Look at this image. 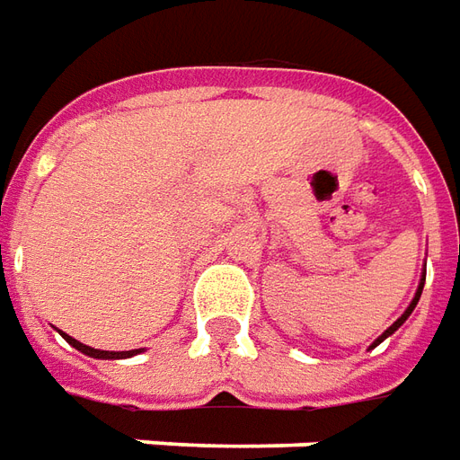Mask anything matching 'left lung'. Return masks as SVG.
Instances as JSON below:
<instances>
[{"label": "left lung", "mask_w": 460, "mask_h": 460, "mask_svg": "<svg viewBox=\"0 0 460 460\" xmlns=\"http://www.w3.org/2000/svg\"><path fill=\"white\" fill-rule=\"evenodd\" d=\"M423 279H426V277H423ZM423 279H421V285H419V292H416V297H413V299H411V305H409V309H406V312H403L402 317H399V319H396V322H394L392 327H389V329H386V332H384V334H381L379 340L374 341V347H376V344H379V341H384V340H386V337H389V334H394V332H396V329L402 327L403 322H406V317H409V314H411V312H413V307H416V302H419V297H421Z\"/></svg>", "instance_id": "left-lung-1"}]
</instances>
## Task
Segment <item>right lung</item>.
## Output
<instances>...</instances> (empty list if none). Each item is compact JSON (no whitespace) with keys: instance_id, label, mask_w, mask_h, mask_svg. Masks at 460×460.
I'll return each mask as SVG.
<instances>
[{"instance_id":"1","label":"right lung","mask_w":460,"mask_h":460,"mask_svg":"<svg viewBox=\"0 0 460 460\" xmlns=\"http://www.w3.org/2000/svg\"><path fill=\"white\" fill-rule=\"evenodd\" d=\"M64 334V332H61ZM64 340L71 344V347H76L79 351H84V354H89V357H93V359H126V357H133V354H138V349H131V351H103V349H93V347H86V344H81V341H76L74 337H68V334H64Z\"/></svg>"}]
</instances>
